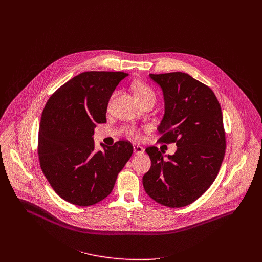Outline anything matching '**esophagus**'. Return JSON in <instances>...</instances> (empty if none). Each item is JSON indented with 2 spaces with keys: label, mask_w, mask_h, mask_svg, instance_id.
Instances as JSON below:
<instances>
[{
  "label": "esophagus",
  "mask_w": 262,
  "mask_h": 262,
  "mask_svg": "<svg viewBox=\"0 0 262 262\" xmlns=\"http://www.w3.org/2000/svg\"><path fill=\"white\" fill-rule=\"evenodd\" d=\"M133 152H134V154H142L144 152V148L140 145L135 144V145H133Z\"/></svg>",
  "instance_id": "esophagus-1"
}]
</instances>
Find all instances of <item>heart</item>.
<instances>
[{
	"label": "heart",
	"instance_id": "obj_1",
	"mask_svg": "<svg viewBox=\"0 0 262 262\" xmlns=\"http://www.w3.org/2000/svg\"><path fill=\"white\" fill-rule=\"evenodd\" d=\"M134 92H135V95H136L138 100H142V99H145V98H155L154 92L150 89L148 85H146L144 83H141V82H137V83L134 84ZM131 135H133L135 137L140 136L139 132L134 131V130L131 131Z\"/></svg>",
	"mask_w": 262,
	"mask_h": 262
}]
</instances>
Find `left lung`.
<instances>
[{
  "instance_id": "left-lung-1",
  "label": "left lung",
  "mask_w": 262,
  "mask_h": 262,
  "mask_svg": "<svg viewBox=\"0 0 262 262\" xmlns=\"http://www.w3.org/2000/svg\"><path fill=\"white\" fill-rule=\"evenodd\" d=\"M161 89L164 114L157 127L159 141L176 142L173 155L151 146V167L143 176L146 193L158 204L185 207L215 181L226 148L223 116L213 91L185 73L152 75Z\"/></svg>"
}]
</instances>
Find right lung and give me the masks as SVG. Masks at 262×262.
Returning a JSON list of instances; mask_svg holds the SVG:
<instances>
[{
    "mask_svg": "<svg viewBox=\"0 0 262 262\" xmlns=\"http://www.w3.org/2000/svg\"><path fill=\"white\" fill-rule=\"evenodd\" d=\"M121 72H85L61 85L48 100L40 121L38 155L41 169L55 192L80 207L108 196L118 173L133 153L128 141L101 143L97 124L106 123L113 92L128 76Z\"/></svg>",
    "mask_w": 262,
    "mask_h": 262,
    "instance_id": "right-lung-1",
    "label": "right lung"
}]
</instances>
